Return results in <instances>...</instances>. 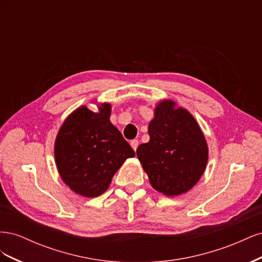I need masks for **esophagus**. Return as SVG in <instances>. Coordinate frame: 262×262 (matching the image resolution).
I'll use <instances>...</instances> for the list:
<instances>
[{"label": "esophagus", "mask_w": 262, "mask_h": 262, "mask_svg": "<svg viewBox=\"0 0 262 262\" xmlns=\"http://www.w3.org/2000/svg\"><path fill=\"white\" fill-rule=\"evenodd\" d=\"M130 144H131V146H132V148H133L134 150H137V148H138V146H139V141H138V140H132V141L130 142Z\"/></svg>", "instance_id": "esophagus-1"}]
</instances>
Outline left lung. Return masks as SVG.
<instances>
[{
	"mask_svg": "<svg viewBox=\"0 0 262 262\" xmlns=\"http://www.w3.org/2000/svg\"><path fill=\"white\" fill-rule=\"evenodd\" d=\"M163 100L148 124L149 141L137 155L152 187L173 196L191 189L205 170L208 145L199 124L188 110Z\"/></svg>",
	"mask_w": 262,
	"mask_h": 262,
	"instance_id": "left-lung-1",
	"label": "left lung"
}]
</instances>
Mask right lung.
<instances>
[{
  "label": "right lung",
  "mask_w": 262,
  "mask_h": 262,
  "mask_svg": "<svg viewBox=\"0 0 262 262\" xmlns=\"http://www.w3.org/2000/svg\"><path fill=\"white\" fill-rule=\"evenodd\" d=\"M98 113L82 106L63 122L55 139L54 157L60 176L74 192L95 198L108 189L126 158L136 155L110 122L112 106Z\"/></svg>",
  "instance_id": "obj_1"
}]
</instances>
